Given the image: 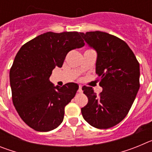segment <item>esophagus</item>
I'll list each match as a JSON object with an SVG mask.
<instances>
[{"instance_id":"34e87169","label":"esophagus","mask_w":152,"mask_h":152,"mask_svg":"<svg viewBox=\"0 0 152 152\" xmlns=\"http://www.w3.org/2000/svg\"><path fill=\"white\" fill-rule=\"evenodd\" d=\"M78 93H82L83 91H82V86L79 85V88H78Z\"/></svg>"}]
</instances>
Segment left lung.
I'll list each match as a JSON object with an SVG mask.
<instances>
[{"label": "left lung", "instance_id": "obj_1", "mask_svg": "<svg viewBox=\"0 0 152 152\" xmlns=\"http://www.w3.org/2000/svg\"><path fill=\"white\" fill-rule=\"evenodd\" d=\"M80 34L97 53L96 73L103 88L97 95L91 87H83L88 103L81 113L95 128H111L126 117L135 100L140 87L139 63L126 42L116 36L100 31Z\"/></svg>", "mask_w": 152, "mask_h": 152}]
</instances>
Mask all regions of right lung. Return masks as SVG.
Returning a JSON list of instances; mask_svg holds the SVG:
<instances>
[{"label":"right lung","instance_id":"obj_1","mask_svg":"<svg viewBox=\"0 0 152 152\" xmlns=\"http://www.w3.org/2000/svg\"><path fill=\"white\" fill-rule=\"evenodd\" d=\"M84 45L77 32L41 34L24 44L10 71L12 100L19 116L39 132L55 129L63 121L64 107L78 90L75 83L62 87L50 82L56 67L61 68L67 54Z\"/></svg>","mask_w":152,"mask_h":152}]
</instances>
